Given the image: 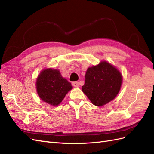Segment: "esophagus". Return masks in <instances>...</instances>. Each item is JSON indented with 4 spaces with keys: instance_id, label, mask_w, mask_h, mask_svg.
Masks as SVG:
<instances>
[{
    "instance_id": "1",
    "label": "esophagus",
    "mask_w": 154,
    "mask_h": 154,
    "mask_svg": "<svg viewBox=\"0 0 154 154\" xmlns=\"http://www.w3.org/2000/svg\"><path fill=\"white\" fill-rule=\"evenodd\" d=\"M72 86L75 87H78L79 86H80V85H79V82H73L72 83Z\"/></svg>"
}]
</instances>
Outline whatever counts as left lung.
Listing matches in <instances>:
<instances>
[{"mask_svg":"<svg viewBox=\"0 0 154 154\" xmlns=\"http://www.w3.org/2000/svg\"><path fill=\"white\" fill-rule=\"evenodd\" d=\"M119 70L106 61L87 69L82 89L94 105L102 106L113 100L122 84Z\"/></svg>","mask_w":154,"mask_h":154,"instance_id":"1","label":"left lung"}]
</instances>
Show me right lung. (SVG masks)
<instances>
[{"label": "right lung", "instance_id": "add662e5", "mask_svg": "<svg viewBox=\"0 0 154 154\" xmlns=\"http://www.w3.org/2000/svg\"><path fill=\"white\" fill-rule=\"evenodd\" d=\"M37 91L42 100L52 106H57L72 88L71 84L61 76L58 70L45 69L36 82Z\"/></svg>", "mask_w": 154, "mask_h": 154}]
</instances>
